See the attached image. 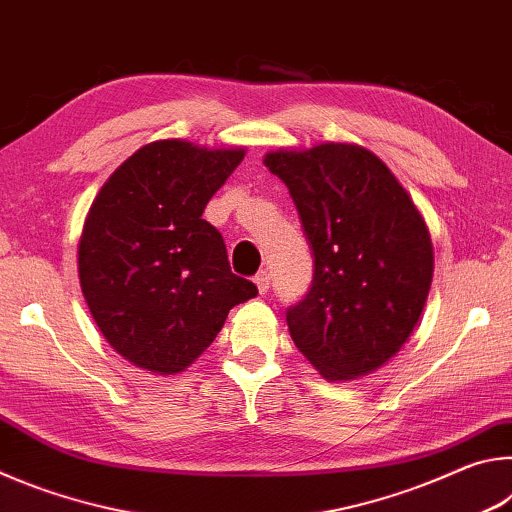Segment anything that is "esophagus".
<instances>
[{"mask_svg":"<svg viewBox=\"0 0 512 512\" xmlns=\"http://www.w3.org/2000/svg\"><path fill=\"white\" fill-rule=\"evenodd\" d=\"M255 284H257V291L259 293H266L268 291V284H271V275H268V271H259L255 277Z\"/></svg>","mask_w":512,"mask_h":512,"instance_id":"obj_1","label":"esophagus"}]
</instances>
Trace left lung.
Returning <instances> with one entry per match:
<instances>
[{
    "mask_svg": "<svg viewBox=\"0 0 512 512\" xmlns=\"http://www.w3.org/2000/svg\"><path fill=\"white\" fill-rule=\"evenodd\" d=\"M264 164L289 187L314 257L307 296L287 309L291 339L329 381L368 375L420 320L433 275L427 225L363 146L280 149Z\"/></svg>",
    "mask_w": 512,
    "mask_h": 512,
    "instance_id": "obj_1",
    "label": "left lung"
}]
</instances>
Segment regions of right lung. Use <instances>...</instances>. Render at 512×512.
Masks as SVG:
<instances>
[{"label": "right lung", "mask_w": 512, "mask_h": 512, "mask_svg": "<svg viewBox=\"0 0 512 512\" xmlns=\"http://www.w3.org/2000/svg\"><path fill=\"white\" fill-rule=\"evenodd\" d=\"M244 149L160 140L135 151L101 187L79 244L94 323L121 357L176 375L210 348L228 311L257 296L230 271L205 205Z\"/></svg>", "instance_id": "1"}]
</instances>
